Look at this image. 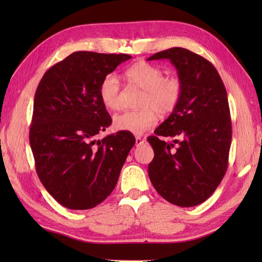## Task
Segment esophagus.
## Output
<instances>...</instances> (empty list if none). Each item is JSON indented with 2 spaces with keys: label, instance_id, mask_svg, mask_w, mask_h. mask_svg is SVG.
Here are the masks:
<instances>
[{
  "label": "esophagus",
  "instance_id": "34e87169",
  "mask_svg": "<svg viewBox=\"0 0 262 262\" xmlns=\"http://www.w3.org/2000/svg\"><path fill=\"white\" fill-rule=\"evenodd\" d=\"M143 142H144V140L141 136H136V146L141 145V144H143Z\"/></svg>",
  "mask_w": 262,
  "mask_h": 262
}]
</instances>
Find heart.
Segmentation results:
<instances>
[{
	"label": "heart",
	"mask_w": 262,
	"mask_h": 262,
	"mask_svg": "<svg viewBox=\"0 0 262 262\" xmlns=\"http://www.w3.org/2000/svg\"><path fill=\"white\" fill-rule=\"evenodd\" d=\"M126 79L144 90L140 101L141 109L124 111L114 117L113 125L117 130L140 135L155 126L159 113L168 115L179 104L183 85L179 76H164L159 66L137 62L125 72ZM99 97L109 110L120 107V83L113 74L105 75L99 85Z\"/></svg>",
	"instance_id": "b5f03b06"
}]
</instances>
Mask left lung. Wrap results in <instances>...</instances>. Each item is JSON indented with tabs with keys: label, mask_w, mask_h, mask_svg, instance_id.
<instances>
[{
	"label": "left lung",
	"mask_w": 262,
	"mask_h": 262,
	"mask_svg": "<svg viewBox=\"0 0 262 262\" xmlns=\"http://www.w3.org/2000/svg\"><path fill=\"white\" fill-rule=\"evenodd\" d=\"M169 59L183 90L179 104L147 138L154 149L148 177L161 196L180 207L204 203L219 187L229 162L232 122L219 72L186 48L159 52L147 60ZM161 136L174 137L173 143Z\"/></svg>",
	"instance_id": "left-lung-1"
}]
</instances>
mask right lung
Masks as SVG:
<instances>
[{
	"label": "right lung",
	"mask_w": 262,
	"mask_h": 262,
	"mask_svg": "<svg viewBox=\"0 0 262 262\" xmlns=\"http://www.w3.org/2000/svg\"><path fill=\"white\" fill-rule=\"evenodd\" d=\"M126 54L75 52L52 66L33 100L29 141L46 190L70 209H90L116 187L135 137L118 132L94 136L111 125L99 97L102 79L130 59Z\"/></svg>",
	"instance_id": "1"
}]
</instances>
